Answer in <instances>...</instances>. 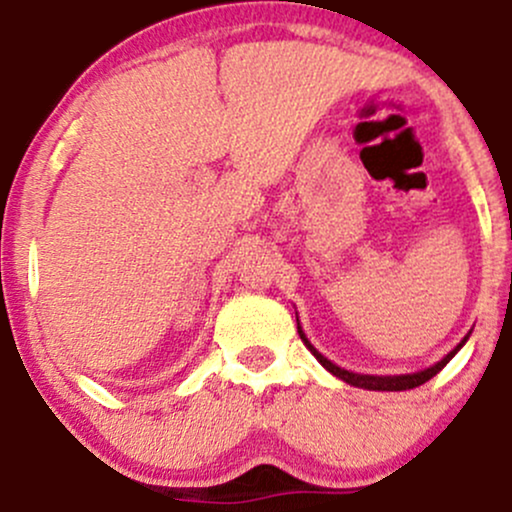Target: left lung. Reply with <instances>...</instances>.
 Wrapping results in <instances>:
<instances>
[{
    "label": "left lung",
    "mask_w": 512,
    "mask_h": 512,
    "mask_svg": "<svg viewBox=\"0 0 512 512\" xmlns=\"http://www.w3.org/2000/svg\"><path fill=\"white\" fill-rule=\"evenodd\" d=\"M296 320H298V315H296ZM298 334H301V339H303V344L308 346L310 349V354H313L317 361L322 363V366H325L327 370H330L332 375H337V378H342L344 383H349V385H354V387H363V390H383V392H399V390H414V387H419V385H424V383H428V380L433 378V375H438L440 370H443L445 366H448L450 363V358L457 354V351L462 349L464 346V342H467V337L462 339L460 344L455 346V349L450 351L448 356L445 358H440V361L436 363V366H431V368H426V370H419V373H407V375H361V373H351V370H344V368H339L337 363H332L330 358H325L320 354V351L315 349L313 344L308 342V337H305V332L301 330V325H298Z\"/></svg>",
    "instance_id": "8db88e82"
}]
</instances>
